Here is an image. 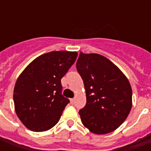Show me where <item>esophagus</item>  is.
<instances>
[{"instance_id": "34e87169", "label": "esophagus", "mask_w": 151, "mask_h": 151, "mask_svg": "<svg viewBox=\"0 0 151 151\" xmlns=\"http://www.w3.org/2000/svg\"><path fill=\"white\" fill-rule=\"evenodd\" d=\"M73 102H74V99H70V103H71V104H73Z\"/></svg>"}]
</instances>
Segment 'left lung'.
Segmentation results:
<instances>
[{
    "instance_id": "left-lung-1",
    "label": "left lung",
    "mask_w": 151,
    "mask_h": 151,
    "mask_svg": "<svg viewBox=\"0 0 151 151\" xmlns=\"http://www.w3.org/2000/svg\"><path fill=\"white\" fill-rule=\"evenodd\" d=\"M76 67L86 95V104L79 111L83 125L95 134L116 130L129 116L133 104L126 76L110 60L97 53L81 52Z\"/></svg>"
}]
</instances>
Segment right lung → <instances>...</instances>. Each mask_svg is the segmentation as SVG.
Instances as JSON below:
<instances>
[{
	"mask_svg": "<svg viewBox=\"0 0 151 151\" xmlns=\"http://www.w3.org/2000/svg\"><path fill=\"white\" fill-rule=\"evenodd\" d=\"M77 52L55 51L31 61L14 89L17 116L28 129L43 132L59 121L69 99L61 94L60 80L75 62Z\"/></svg>",
	"mask_w": 151,
	"mask_h": 151,
	"instance_id": "add662e5",
	"label": "right lung"
}]
</instances>
